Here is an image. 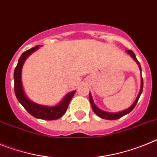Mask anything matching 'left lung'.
I'll use <instances>...</instances> for the list:
<instances>
[{"mask_svg":"<svg viewBox=\"0 0 157 157\" xmlns=\"http://www.w3.org/2000/svg\"><path fill=\"white\" fill-rule=\"evenodd\" d=\"M126 52L130 55L131 57L133 58L134 61L137 63V64L138 65L139 67V69L141 72V65H140V63L138 62V60L137 59L135 56V54L134 53V52L131 50H127ZM142 90H143V78H142V76L141 78V89H140V91H139V94H138V97L137 98L135 99L134 103L132 104V105L130 107H129L128 109H125V110H123L121 112H105L104 110H101V109H99L97 105L94 104V100H93L92 98V95L90 93V104H91V107H92V109L94 111V112L95 113L97 116H98L99 117L102 118V119H105V120H118V119H120V118L123 117V116H125V115L128 114L130 113L133 109H134V107L136 106L137 103H138V101L139 99L140 96H141V93H142Z\"/></svg>","mask_w":157,"mask_h":157,"instance_id":"8db88e82","label":"left lung"}]
</instances>
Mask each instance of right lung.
I'll return each instance as SVG.
<instances>
[{
    "mask_svg": "<svg viewBox=\"0 0 157 157\" xmlns=\"http://www.w3.org/2000/svg\"><path fill=\"white\" fill-rule=\"evenodd\" d=\"M40 45H36L34 48H31L28 50L25 51L21 56L19 57L17 66L15 68L14 71V90L16 94V98L19 102L21 104L26 110L32 116L45 120H57L61 117L66 112L67 107H68L70 101H71L73 96L76 90L71 91L64 96V98L61 100L59 104L54 106H48V105H42L39 104L34 103L28 98L24 92L22 83V68L24 64V62L27 59L32 52H35L38 49Z\"/></svg>",
    "mask_w": 157,
    "mask_h": 157,
    "instance_id": "1",
    "label": "right lung"
}]
</instances>
